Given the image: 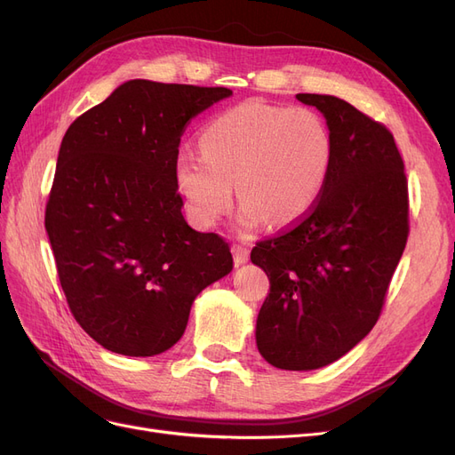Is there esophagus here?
<instances>
[{"label":"esophagus","mask_w":455,"mask_h":455,"mask_svg":"<svg viewBox=\"0 0 455 455\" xmlns=\"http://www.w3.org/2000/svg\"><path fill=\"white\" fill-rule=\"evenodd\" d=\"M231 252H233V259H235V266H243L249 261V249L246 246H241V244H233L231 246Z\"/></svg>","instance_id":"1"}]
</instances>
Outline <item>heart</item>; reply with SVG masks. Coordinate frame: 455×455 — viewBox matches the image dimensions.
Masks as SVG:
<instances>
[{"instance_id": "obj_1", "label": "heart", "mask_w": 455, "mask_h": 455, "mask_svg": "<svg viewBox=\"0 0 455 455\" xmlns=\"http://www.w3.org/2000/svg\"><path fill=\"white\" fill-rule=\"evenodd\" d=\"M330 161V132L313 109L246 102L203 131L201 151L176 156L174 182L199 226L229 211L235 185L243 229L283 228L319 201Z\"/></svg>"}]
</instances>
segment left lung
I'll return each mask as SVG.
<instances>
[{
    "label": "left lung",
    "mask_w": 455,
    "mask_h": 455,
    "mask_svg": "<svg viewBox=\"0 0 455 455\" xmlns=\"http://www.w3.org/2000/svg\"><path fill=\"white\" fill-rule=\"evenodd\" d=\"M319 109L332 161L311 214L259 241L252 264L269 277L256 346L281 370L323 368L374 328L408 239V186L393 134L332 94H296Z\"/></svg>",
    "instance_id": "obj_1"
}]
</instances>
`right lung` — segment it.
Returning a JSON list of instances; mask_svg holds the SVG:
<instances>
[{
  "mask_svg": "<svg viewBox=\"0 0 455 455\" xmlns=\"http://www.w3.org/2000/svg\"><path fill=\"white\" fill-rule=\"evenodd\" d=\"M233 92L131 79L66 131L45 211L76 321L108 351L154 356L233 269L228 243L189 228L174 159L189 119Z\"/></svg>",
  "mask_w": 455,
  "mask_h": 455,
  "instance_id": "obj_1",
  "label": "right lung"
}]
</instances>
